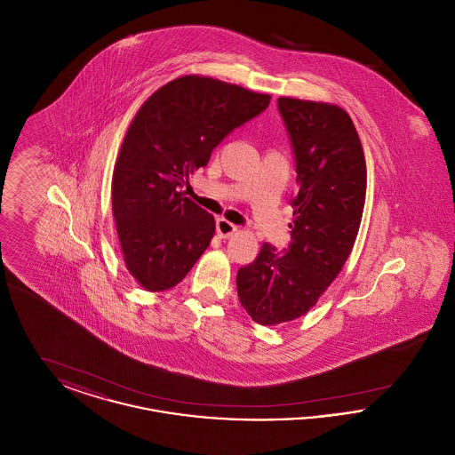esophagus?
Instances as JSON below:
<instances>
[{"instance_id":"1","label":"esophagus","mask_w":455,"mask_h":455,"mask_svg":"<svg viewBox=\"0 0 455 455\" xmlns=\"http://www.w3.org/2000/svg\"><path fill=\"white\" fill-rule=\"evenodd\" d=\"M217 232L218 235L221 238L232 237V235L237 232V225L230 223V221H228V220H225V218H218Z\"/></svg>"}]
</instances>
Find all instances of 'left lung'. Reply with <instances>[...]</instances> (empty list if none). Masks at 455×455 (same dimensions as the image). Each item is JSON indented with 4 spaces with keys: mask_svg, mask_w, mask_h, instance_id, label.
Returning <instances> with one entry per match:
<instances>
[{
    "mask_svg": "<svg viewBox=\"0 0 455 455\" xmlns=\"http://www.w3.org/2000/svg\"><path fill=\"white\" fill-rule=\"evenodd\" d=\"M278 110L299 184L291 242L282 252L262 243L237 273L238 300L260 325L293 321L315 305L353 249L367 193L365 155L343 108L282 97Z\"/></svg>",
    "mask_w": 455,
    "mask_h": 455,
    "instance_id": "obj_1",
    "label": "left lung"
}]
</instances>
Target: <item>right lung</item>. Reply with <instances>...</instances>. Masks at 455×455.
<instances>
[{
	"label": "right lung",
	"mask_w": 455,
	"mask_h": 455,
	"mask_svg": "<svg viewBox=\"0 0 455 455\" xmlns=\"http://www.w3.org/2000/svg\"><path fill=\"white\" fill-rule=\"evenodd\" d=\"M269 100L188 75L158 88L134 116L114 169L112 213L126 267L145 290L182 282L210 245L215 218L179 189Z\"/></svg>",
	"instance_id": "obj_1"
}]
</instances>
